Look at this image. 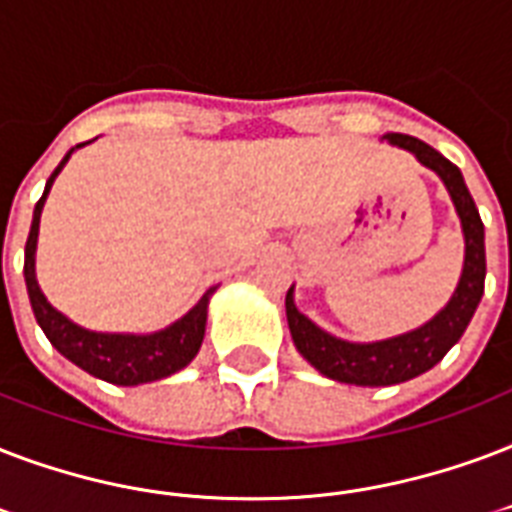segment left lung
I'll return each mask as SVG.
<instances>
[{"label":"left lung","mask_w":512,"mask_h":512,"mask_svg":"<svg viewBox=\"0 0 512 512\" xmlns=\"http://www.w3.org/2000/svg\"><path fill=\"white\" fill-rule=\"evenodd\" d=\"M382 141L411 152L419 165H425L441 178L459 216V227L465 237V261H462V275H459L451 299L435 312L433 318L406 334L379 339V342H347V339L328 334L318 323H312L304 312H299L296 301H293V285L288 288L285 318H288L293 344L301 358L328 379L355 384V387H390V384L408 382V379L438 366L443 355L462 339L465 328L470 326V320L481 304L483 280H486L483 221L478 216L473 197L467 192L462 170L419 138L403 136V133H384Z\"/></svg>","instance_id":"8db88e82"}]
</instances>
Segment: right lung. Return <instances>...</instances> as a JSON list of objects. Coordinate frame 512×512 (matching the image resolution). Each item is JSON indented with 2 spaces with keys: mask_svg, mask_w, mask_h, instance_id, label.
<instances>
[{
  "mask_svg": "<svg viewBox=\"0 0 512 512\" xmlns=\"http://www.w3.org/2000/svg\"><path fill=\"white\" fill-rule=\"evenodd\" d=\"M82 146L85 144H77L66 152L61 165L53 170V176L47 178L45 192L34 205V219H31L29 240H26V261H23V277H26V288H29L31 310H34L39 328L45 331L55 350L95 379L120 384V387L157 382V379H165V376L189 366L194 355L200 352L205 323H208V301L216 293V288H208L202 293V299L186 312L184 318H178L176 323H170L162 331H152V334L90 331V328H82L79 323L66 318L63 312L55 310L37 283L39 219H42V208H45L47 194L53 189V181L58 178L63 165L69 162L71 154Z\"/></svg>",
  "mask_w": 512,
  "mask_h": 512,
  "instance_id": "1",
  "label": "right lung"
}]
</instances>
